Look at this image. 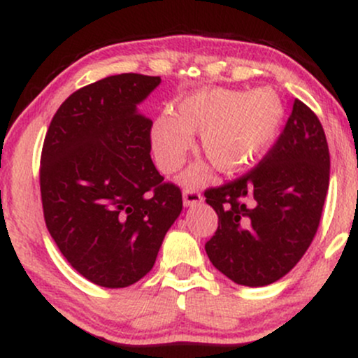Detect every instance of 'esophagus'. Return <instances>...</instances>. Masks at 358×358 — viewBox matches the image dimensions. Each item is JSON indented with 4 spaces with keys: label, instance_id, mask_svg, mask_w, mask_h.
Masks as SVG:
<instances>
[{
    "label": "esophagus",
    "instance_id": "34e87169",
    "mask_svg": "<svg viewBox=\"0 0 358 358\" xmlns=\"http://www.w3.org/2000/svg\"><path fill=\"white\" fill-rule=\"evenodd\" d=\"M203 200V196L200 195L196 190H192V188H187L183 190V205L185 207H193V205L200 203Z\"/></svg>",
    "mask_w": 358,
    "mask_h": 358
}]
</instances>
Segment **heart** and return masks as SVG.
<instances>
[{"mask_svg": "<svg viewBox=\"0 0 358 358\" xmlns=\"http://www.w3.org/2000/svg\"><path fill=\"white\" fill-rule=\"evenodd\" d=\"M285 122V102L274 89L252 92L232 89H208L176 104L151 126V150L156 166L173 173L183 165L200 133V150L222 173H241L256 165ZM212 176V166L199 162L185 171V185H202Z\"/></svg>", "mask_w": 358, "mask_h": 358, "instance_id": "heart-1", "label": "heart"}]
</instances>
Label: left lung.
Instances as JSON below:
<instances>
[{
  "mask_svg": "<svg viewBox=\"0 0 358 358\" xmlns=\"http://www.w3.org/2000/svg\"><path fill=\"white\" fill-rule=\"evenodd\" d=\"M330 183V153L316 114L294 101L276 145L242 178L205 192L219 215L210 262L242 286H268L310 248Z\"/></svg>",
  "mask_w": 358,
  "mask_h": 358,
  "instance_id": "obj_1",
  "label": "left lung"
}]
</instances>
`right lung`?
I'll list each match as a JSON object with an SVG mask.
<instances>
[{
  "label": "right lung",
  "mask_w": 358,
  "mask_h": 358,
  "mask_svg": "<svg viewBox=\"0 0 358 358\" xmlns=\"http://www.w3.org/2000/svg\"><path fill=\"white\" fill-rule=\"evenodd\" d=\"M159 77L121 73L65 99L45 136V224L77 273L102 287L134 285L155 266L182 192L151 162V122L138 106Z\"/></svg>",
  "instance_id": "1"
}]
</instances>
